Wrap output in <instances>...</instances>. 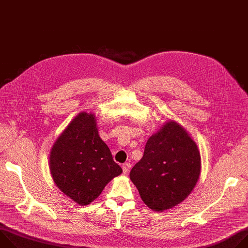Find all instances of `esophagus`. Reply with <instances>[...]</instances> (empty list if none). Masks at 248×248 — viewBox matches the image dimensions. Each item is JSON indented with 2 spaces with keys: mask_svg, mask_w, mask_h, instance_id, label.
I'll list each match as a JSON object with an SVG mask.
<instances>
[{
  "mask_svg": "<svg viewBox=\"0 0 248 248\" xmlns=\"http://www.w3.org/2000/svg\"><path fill=\"white\" fill-rule=\"evenodd\" d=\"M130 168H131V166H130L129 163H124L123 165V171H124V173H127L129 171Z\"/></svg>",
  "mask_w": 248,
  "mask_h": 248,
  "instance_id": "obj_1",
  "label": "esophagus"
}]
</instances>
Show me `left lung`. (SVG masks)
I'll list each match as a JSON object with an SVG mask.
<instances>
[{
	"instance_id": "obj_1",
	"label": "left lung",
	"mask_w": 248,
	"mask_h": 248,
	"mask_svg": "<svg viewBox=\"0 0 248 248\" xmlns=\"http://www.w3.org/2000/svg\"><path fill=\"white\" fill-rule=\"evenodd\" d=\"M200 172L201 157L194 140L180 124L169 121L149 137L142 159L129 176L143 202L163 212L191 193Z\"/></svg>"
}]
</instances>
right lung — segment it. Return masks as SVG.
Masks as SVG:
<instances>
[{
    "instance_id": "obj_1",
    "label": "right lung",
    "mask_w": 248,
    "mask_h": 248,
    "mask_svg": "<svg viewBox=\"0 0 248 248\" xmlns=\"http://www.w3.org/2000/svg\"><path fill=\"white\" fill-rule=\"evenodd\" d=\"M49 165L57 187L81 206L94 201L123 172L99 136L95 115L87 112L79 113L57 138Z\"/></svg>"
}]
</instances>
